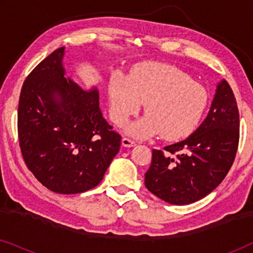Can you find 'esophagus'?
I'll return each instance as SVG.
<instances>
[{
  "instance_id": "esophagus-1",
  "label": "esophagus",
  "mask_w": 253,
  "mask_h": 253,
  "mask_svg": "<svg viewBox=\"0 0 253 253\" xmlns=\"http://www.w3.org/2000/svg\"><path fill=\"white\" fill-rule=\"evenodd\" d=\"M122 145L124 147H132V146H136V141L131 140L130 138L124 137L122 139Z\"/></svg>"
}]
</instances>
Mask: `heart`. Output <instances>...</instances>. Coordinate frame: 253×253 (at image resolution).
Instances as JSON below:
<instances>
[{
    "mask_svg": "<svg viewBox=\"0 0 253 253\" xmlns=\"http://www.w3.org/2000/svg\"><path fill=\"white\" fill-rule=\"evenodd\" d=\"M110 116L126 124L145 103L146 115L130 124L126 133L150 138L181 139L196 130L209 105V93L189 75L168 64L144 63L129 77L115 75L108 86Z\"/></svg>",
    "mask_w": 253,
    "mask_h": 253,
    "instance_id": "1",
    "label": "heart"
}]
</instances>
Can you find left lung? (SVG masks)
Returning a JSON list of instances; mask_svg holds the SVG:
<instances>
[{
  "label": "left lung",
  "mask_w": 253,
  "mask_h": 253,
  "mask_svg": "<svg viewBox=\"0 0 253 253\" xmlns=\"http://www.w3.org/2000/svg\"><path fill=\"white\" fill-rule=\"evenodd\" d=\"M240 114L228 83H217L206 119L184 140L152 152L145 185L172 205H188L210 195L226 177L237 152Z\"/></svg>",
  "instance_id": "left-lung-1"
}]
</instances>
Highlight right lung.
Masks as SVG:
<instances>
[{
  "label": "right lung",
  "instance_id": "obj_1",
  "mask_svg": "<svg viewBox=\"0 0 253 253\" xmlns=\"http://www.w3.org/2000/svg\"><path fill=\"white\" fill-rule=\"evenodd\" d=\"M65 47L40 62L24 82L18 136L27 168L53 192H85L102 181L119 153L121 136L99 107L95 86L65 76Z\"/></svg>",
  "mask_w": 253,
  "mask_h": 253
}]
</instances>
